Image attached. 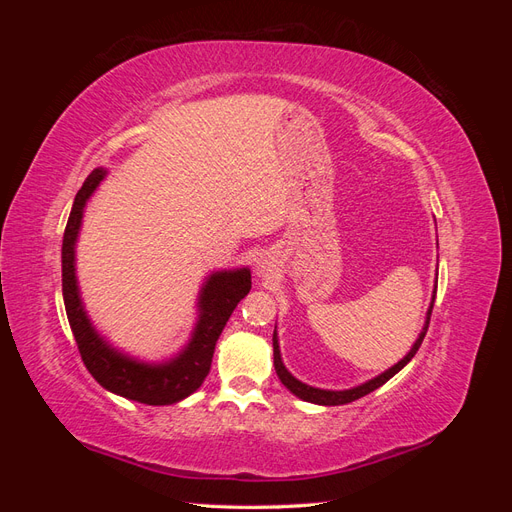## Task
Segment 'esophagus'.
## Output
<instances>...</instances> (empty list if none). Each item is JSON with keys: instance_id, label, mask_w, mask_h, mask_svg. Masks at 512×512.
Returning <instances> with one entry per match:
<instances>
[{"instance_id": "1", "label": "esophagus", "mask_w": 512, "mask_h": 512, "mask_svg": "<svg viewBox=\"0 0 512 512\" xmlns=\"http://www.w3.org/2000/svg\"><path fill=\"white\" fill-rule=\"evenodd\" d=\"M271 273V267H269V262H260L258 265V275H262V277H267Z\"/></svg>"}]
</instances>
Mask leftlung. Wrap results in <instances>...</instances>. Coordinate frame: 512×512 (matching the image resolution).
<instances>
[{
	"instance_id": "1",
	"label": "left lung",
	"mask_w": 512,
	"mask_h": 512,
	"mask_svg": "<svg viewBox=\"0 0 512 512\" xmlns=\"http://www.w3.org/2000/svg\"><path fill=\"white\" fill-rule=\"evenodd\" d=\"M433 301H436V294H433V299H431L429 312H427V320H425V327H423L421 335H418V339L414 342L412 350H410L397 365H393L391 369H386L384 374L376 376L374 380H369V382H365V384H361V386H354V389H348V391H324V389H316V386H307V384H303L301 380L294 378V376L290 374V371L284 367L282 354H280V344H277V333L273 331V365H275L277 376H280L282 384L286 386V389H288L290 393H294V395H297V397L303 399V401H309V404H318V406H342V404H350V401H354V399H361V397L369 395L371 391L380 389V386H382L384 382H389V380L397 374V371H401V369H404V367L412 361V356L416 354L418 348H421L423 339H425V333H427V329H429V318H431Z\"/></svg>"
}]
</instances>
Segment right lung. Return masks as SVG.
<instances>
[{
  "label": "right lung",
  "instance_id": "obj_1",
  "mask_svg": "<svg viewBox=\"0 0 512 512\" xmlns=\"http://www.w3.org/2000/svg\"><path fill=\"white\" fill-rule=\"evenodd\" d=\"M104 177L106 170L96 168L85 179L83 188L74 198L64 232V245H61V290H64L70 329L89 374L106 391L147 406L177 404V401L192 395L207 378L215 352V342L222 335L230 314L235 312L237 303L250 292L252 273L250 269L243 267L232 271H215L207 277L198 297L196 329L192 333L190 344L175 359L153 365L141 363L130 359L123 352H117L104 337H100L94 324H91L81 301L74 269V245L81 230L83 211L89 196L96 192Z\"/></svg>",
  "mask_w": 512,
  "mask_h": 512
}]
</instances>
